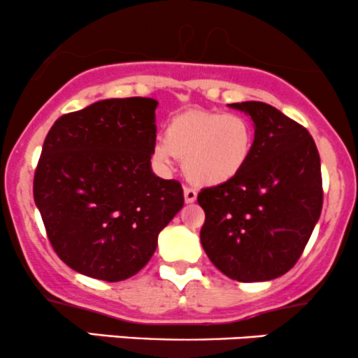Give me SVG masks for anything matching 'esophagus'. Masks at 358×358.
<instances>
[{
  "instance_id": "1",
  "label": "esophagus",
  "mask_w": 358,
  "mask_h": 358,
  "mask_svg": "<svg viewBox=\"0 0 358 358\" xmlns=\"http://www.w3.org/2000/svg\"><path fill=\"white\" fill-rule=\"evenodd\" d=\"M183 196H185V202L187 203H193L196 200V192L193 188H185L183 190Z\"/></svg>"
}]
</instances>
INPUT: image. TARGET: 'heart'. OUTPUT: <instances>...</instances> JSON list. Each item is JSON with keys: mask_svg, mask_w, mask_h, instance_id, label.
<instances>
[{"mask_svg": "<svg viewBox=\"0 0 358 358\" xmlns=\"http://www.w3.org/2000/svg\"><path fill=\"white\" fill-rule=\"evenodd\" d=\"M254 151V129L241 114L187 110L170 119L165 139L153 145V162L171 171L175 158L199 187H219L237 178Z\"/></svg>", "mask_w": 358, "mask_h": 358, "instance_id": "obj_1", "label": "heart"}]
</instances>
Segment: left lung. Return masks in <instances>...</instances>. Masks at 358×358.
Masks as SVG:
<instances>
[{"label": "left lung", "instance_id": "8db88e82", "mask_svg": "<svg viewBox=\"0 0 358 358\" xmlns=\"http://www.w3.org/2000/svg\"><path fill=\"white\" fill-rule=\"evenodd\" d=\"M229 108L252 119L254 151L237 178L199 193L200 242L225 276L271 281L296 264L320 219V155L305 127L273 106L245 101Z\"/></svg>", "mask_w": 358, "mask_h": 358}]
</instances>
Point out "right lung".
<instances>
[{
	"instance_id": "right-lung-1",
	"label": "right lung",
	"mask_w": 358,
	"mask_h": 358,
	"mask_svg": "<svg viewBox=\"0 0 358 358\" xmlns=\"http://www.w3.org/2000/svg\"><path fill=\"white\" fill-rule=\"evenodd\" d=\"M156 108L151 97L97 101L57 119L45 138L35 205L52 248L84 276H134L182 210V185L151 170Z\"/></svg>"
}]
</instances>
